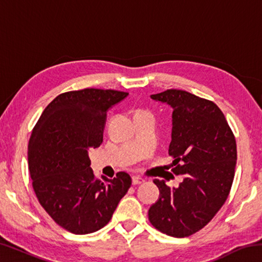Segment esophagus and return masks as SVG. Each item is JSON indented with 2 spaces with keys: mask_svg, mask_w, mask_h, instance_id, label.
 I'll use <instances>...</instances> for the list:
<instances>
[{
  "mask_svg": "<svg viewBox=\"0 0 262 262\" xmlns=\"http://www.w3.org/2000/svg\"><path fill=\"white\" fill-rule=\"evenodd\" d=\"M132 181H133V185H140V184H142V183H144V179L143 178H141V177H136V176H134L132 178Z\"/></svg>",
  "mask_w": 262,
  "mask_h": 262,
  "instance_id": "esophagus-1",
  "label": "esophagus"
}]
</instances>
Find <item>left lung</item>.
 Returning a JSON list of instances; mask_svg holds the SVG:
<instances>
[{
	"instance_id": "1",
	"label": "left lung",
	"mask_w": 262,
	"mask_h": 262,
	"mask_svg": "<svg viewBox=\"0 0 262 262\" xmlns=\"http://www.w3.org/2000/svg\"><path fill=\"white\" fill-rule=\"evenodd\" d=\"M170 105L172 134L168 155L178 187L155 179L159 199L150 207L149 221L167 236L188 237L209 223L229 196L237 161L236 139L215 103L184 90L151 95Z\"/></svg>"
}]
</instances>
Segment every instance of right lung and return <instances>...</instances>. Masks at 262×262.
Returning <instances> with one entry per match:
<instances>
[{"instance_id":"obj_1","label":"right lung","mask_w":262,"mask_h":262,"mask_svg":"<svg viewBox=\"0 0 262 262\" xmlns=\"http://www.w3.org/2000/svg\"><path fill=\"white\" fill-rule=\"evenodd\" d=\"M127 92L83 89L61 94L31 134L29 170L37 199L56 224L75 234L104 228L132 185L130 176L97 179L89 150L103 142L106 113Z\"/></svg>"}]
</instances>
